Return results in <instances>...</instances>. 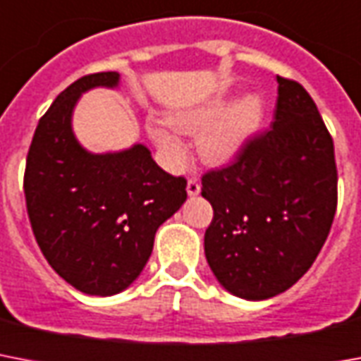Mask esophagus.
Segmentation results:
<instances>
[{
    "label": "esophagus",
    "instance_id": "34e87169",
    "mask_svg": "<svg viewBox=\"0 0 361 361\" xmlns=\"http://www.w3.org/2000/svg\"><path fill=\"white\" fill-rule=\"evenodd\" d=\"M186 192H188L190 197H195V195L201 194V184L197 183V178H190L188 184H186Z\"/></svg>",
    "mask_w": 361,
    "mask_h": 361
}]
</instances>
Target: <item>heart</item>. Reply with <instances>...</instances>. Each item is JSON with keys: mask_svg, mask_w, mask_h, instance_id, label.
Instances as JSON below:
<instances>
[{"mask_svg": "<svg viewBox=\"0 0 361 361\" xmlns=\"http://www.w3.org/2000/svg\"><path fill=\"white\" fill-rule=\"evenodd\" d=\"M267 114L264 97L247 91L231 102L229 93H216L203 102L177 109L169 121L152 119L149 123L154 145L171 167L184 164V145L175 130L197 134V154L209 166L235 162L252 143Z\"/></svg>", "mask_w": 361, "mask_h": 361, "instance_id": "obj_1", "label": "heart"}]
</instances>
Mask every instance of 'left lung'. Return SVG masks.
<instances>
[{"label": "left lung", "mask_w": 361, "mask_h": 361, "mask_svg": "<svg viewBox=\"0 0 361 361\" xmlns=\"http://www.w3.org/2000/svg\"><path fill=\"white\" fill-rule=\"evenodd\" d=\"M272 128L233 166L207 173L214 209L204 257L218 283L244 300L285 293L304 276L330 233L337 207L334 141L300 83L276 78Z\"/></svg>", "instance_id": "8db88e82"}]
</instances>
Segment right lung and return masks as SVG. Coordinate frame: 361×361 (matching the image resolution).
I'll use <instances>...</instances> for the list:
<instances>
[{"mask_svg": "<svg viewBox=\"0 0 361 361\" xmlns=\"http://www.w3.org/2000/svg\"><path fill=\"white\" fill-rule=\"evenodd\" d=\"M119 72L80 78L39 121L25 164L24 194L40 252L66 283L114 296L143 272L154 235L186 201V180L158 166L149 147L91 152L72 117L91 89H119Z\"/></svg>", "mask_w": 361, "mask_h": 361, "instance_id": "obj_1", "label": "right lung"}]
</instances>
